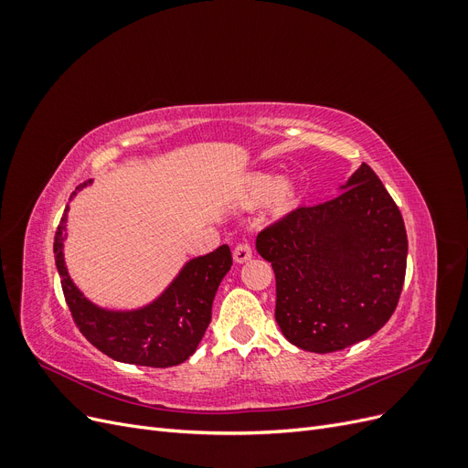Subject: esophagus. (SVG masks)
Here are the masks:
<instances>
[{
	"instance_id": "1",
	"label": "esophagus",
	"mask_w": 468,
	"mask_h": 468,
	"mask_svg": "<svg viewBox=\"0 0 468 468\" xmlns=\"http://www.w3.org/2000/svg\"><path fill=\"white\" fill-rule=\"evenodd\" d=\"M251 260V246L250 244H238L234 248V261L236 263H246Z\"/></svg>"
}]
</instances>
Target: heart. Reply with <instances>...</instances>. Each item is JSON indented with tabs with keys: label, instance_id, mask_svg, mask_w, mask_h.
Here are the masks:
<instances>
[{
	"label": "heart",
	"instance_id": "obj_1",
	"mask_svg": "<svg viewBox=\"0 0 468 468\" xmlns=\"http://www.w3.org/2000/svg\"><path fill=\"white\" fill-rule=\"evenodd\" d=\"M269 201L273 217H285L299 205L301 189L292 179H282L281 174L260 172L250 176L239 189V205L258 207Z\"/></svg>",
	"mask_w": 468,
	"mask_h": 468
}]
</instances>
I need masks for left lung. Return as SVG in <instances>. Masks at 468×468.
<instances>
[{
  "mask_svg": "<svg viewBox=\"0 0 468 468\" xmlns=\"http://www.w3.org/2000/svg\"><path fill=\"white\" fill-rule=\"evenodd\" d=\"M337 193L292 210L256 239L275 271L279 328L313 353L377 334L399 304L406 275L404 220L373 169L361 164Z\"/></svg>",
  "mask_w": 468,
  "mask_h": 468,
  "instance_id": "obj_1",
  "label": "left lung"
}]
</instances>
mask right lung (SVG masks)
Instances as JSON below:
<instances>
[{"label":"right lung","instance_id":"1","mask_svg":"<svg viewBox=\"0 0 468 468\" xmlns=\"http://www.w3.org/2000/svg\"><path fill=\"white\" fill-rule=\"evenodd\" d=\"M81 183L69 197L91 186ZM68 210L54 236V260L62 279V291L80 332L121 363L143 367H174L189 359L210 324V310L220 281L230 271L232 253L220 246L205 256L183 263L172 282L154 301L136 308L99 306L69 277L64 242L68 238Z\"/></svg>","mask_w":468,"mask_h":468}]
</instances>
